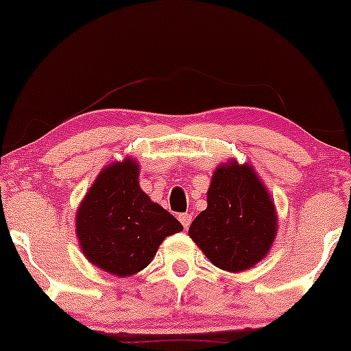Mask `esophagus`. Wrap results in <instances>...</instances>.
I'll list each match as a JSON object with an SVG mask.
<instances>
[{"mask_svg": "<svg viewBox=\"0 0 351 351\" xmlns=\"http://www.w3.org/2000/svg\"><path fill=\"white\" fill-rule=\"evenodd\" d=\"M178 219L181 221V224H183L184 229H188L189 224H191V215H188V213H183V215H180Z\"/></svg>", "mask_w": 351, "mask_h": 351, "instance_id": "34e87169", "label": "esophagus"}]
</instances>
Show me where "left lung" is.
Wrapping results in <instances>:
<instances>
[{"mask_svg": "<svg viewBox=\"0 0 351 351\" xmlns=\"http://www.w3.org/2000/svg\"><path fill=\"white\" fill-rule=\"evenodd\" d=\"M208 208L189 226V237L216 267L251 269L269 252L277 231L276 208L247 165H223L213 175Z\"/></svg>", "mask_w": 351, "mask_h": 351, "instance_id": "obj_1", "label": "left lung"}]
</instances>
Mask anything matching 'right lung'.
<instances>
[{
  "label": "right lung",
  "mask_w": 351,
  "mask_h": 351,
  "mask_svg": "<svg viewBox=\"0 0 351 351\" xmlns=\"http://www.w3.org/2000/svg\"><path fill=\"white\" fill-rule=\"evenodd\" d=\"M75 228L84 256L119 277L147 267L165 237L183 229L142 191L138 165L130 158L100 171L80 203Z\"/></svg>",
  "instance_id": "right-lung-1"
}]
</instances>
